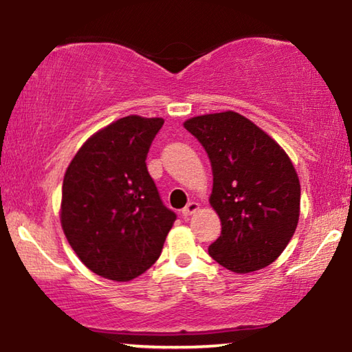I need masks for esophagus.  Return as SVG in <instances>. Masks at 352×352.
I'll return each mask as SVG.
<instances>
[{
	"instance_id": "1",
	"label": "esophagus",
	"mask_w": 352,
	"mask_h": 352,
	"mask_svg": "<svg viewBox=\"0 0 352 352\" xmlns=\"http://www.w3.org/2000/svg\"><path fill=\"white\" fill-rule=\"evenodd\" d=\"M199 210H200V205H199L197 202H189V204L185 206V208L182 210V214L188 217V216H191V214L196 213V211H199Z\"/></svg>"
}]
</instances>
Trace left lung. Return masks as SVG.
Segmentation results:
<instances>
[{"label": "left lung", "instance_id": "obj_1", "mask_svg": "<svg viewBox=\"0 0 352 352\" xmlns=\"http://www.w3.org/2000/svg\"><path fill=\"white\" fill-rule=\"evenodd\" d=\"M183 126L205 147L213 169L210 205L222 232L208 254L236 274L271 265L293 238L300 213V183L289 156L235 111L191 117Z\"/></svg>", "mask_w": 352, "mask_h": 352}]
</instances>
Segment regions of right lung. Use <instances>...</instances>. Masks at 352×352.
Wrapping results in <instances>:
<instances>
[{
	"label": "right lung",
	"instance_id": "add662e5",
	"mask_svg": "<svg viewBox=\"0 0 352 352\" xmlns=\"http://www.w3.org/2000/svg\"><path fill=\"white\" fill-rule=\"evenodd\" d=\"M161 117L126 116L87 139L67 167L60 226L97 276L128 282L161 254L175 222L150 177L146 158Z\"/></svg>",
	"mask_w": 352,
	"mask_h": 352
}]
</instances>
